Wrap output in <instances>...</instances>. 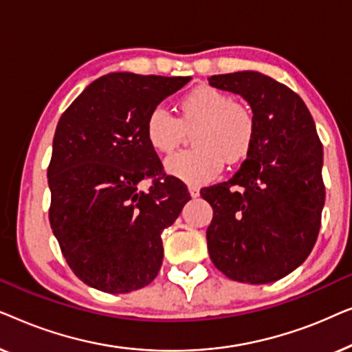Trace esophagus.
<instances>
[{
    "label": "esophagus",
    "instance_id": "obj_1",
    "mask_svg": "<svg viewBox=\"0 0 352 352\" xmlns=\"http://www.w3.org/2000/svg\"><path fill=\"white\" fill-rule=\"evenodd\" d=\"M189 194H190L192 199H197V197L200 195L199 187H195V186H189Z\"/></svg>",
    "mask_w": 352,
    "mask_h": 352
}]
</instances>
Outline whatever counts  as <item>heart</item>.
I'll list each match as a JSON object with an SVG mask.
<instances>
[{"label":"heart","instance_id":"heart-1","mask_svg":"<svg viewBox=\"0 0 352 352\" xmlns=\"http://www.w3.org/2000/svg\"><path fill=\"white\" fill-rule=\"evenodd\" d=\"M179 117L168 110L153 109L146 120L147 144L155 152L170 153L179 146L184 129H192V151L168 158L165 170L186 184L201 186L213 181L223 170V162L235 165L252 151L256 136V120L247 105L234 102L229 94L199 86L177 104Z\"/></svg>","mask_w":352,"mask_h":352}]
</instances>
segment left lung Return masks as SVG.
<instances>
[{
  "label": "left lung",
  "mask_w": 352,
  "mask_h": 352,
  "mask_svg": "<svg viewBox=\"0 0 352 352\" xmlns=\"http://www.w3.org/2000/svg\"><path fill=\"white\" fill-rule=\"evenodd\" d=\"M208 81L242 96L256 120L253 147L240 170L200 190L213 208L206 229L210 258L232 280L276 282L305 263L319 235L325 187L316 123L300 96L259 72Z\"/></svg>",
  "instance_id": "1"
}]
</instances>
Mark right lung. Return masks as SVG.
<instances>
[{"mask_svg": "<svg viewBox=\"0 0 352 352\" xmlns=\"http://www.w3.org/2000/svg\"><path fill=\"white\" fill-rule=\"evenodd\" d=\"M190 76L104 75L62 113L47 168L50 223L75 276L105 293H128L157 277L163 229L190 200L162 175L146 120ZM153 177L144 192L138 182Z\"/></svg>", "mask_w": 352, "mask_h": 352, "instance_id": "1", "label": "right lung"}]
</instances>
